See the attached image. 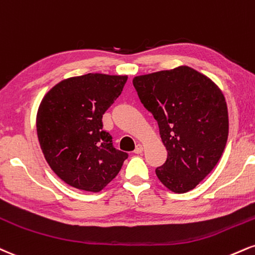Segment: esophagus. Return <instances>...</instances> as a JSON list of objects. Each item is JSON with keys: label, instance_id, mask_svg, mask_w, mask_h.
<instances>
[{"label": "esophagus", "instance_id": "1", "mask_svg": "<svg viewBox=\"0 0 255 255\" xmlns=\"http://www.w3.org/2000/svg\"><path fill=\"white\" fill-rule=\"evenodd\" d=\"M142 151H143V146L141 145V143H137L135 149H134V153H136V154H140V153Z\"/></svg>", "mask_w": 255, "mask_h": 255}]
</instances>
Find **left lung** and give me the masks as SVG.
Wrapping results in <instances>:
<instances>
[{"label": "left lung", "instance_id": "left-lung-1", "mask_svg": "<svg viewBox=\"0 0 255 255\" xmlns=\"http://www.w3.org/2000/svg\"><path fill=\"white\" fill-rule=\"evenodd\" d=\"M133 85L166 147V161L155 168L159 180L176 194L195 189L216 166L228 139L222 91L189 66L136 76Z\"/></svg>", "mask_w": 255, "mask_h": 255}]
</instances>
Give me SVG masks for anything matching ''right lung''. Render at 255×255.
I'll return each mask as SVG.
<instances>
[{"mask_svg":"<svg viewBox=\"0 0 255 255\" xmlns=\"http://www.w3.org/2000/svg\"><path fill=\"white\" fill-rule=\"evenodd\" d=\"M127 78L88 73L64 79L42 98L36 114L40 147L53 172L72 188L101 191L127 159L102 129V116Z\"/></svg>","mask_w":255,"mask_h":255,"instance_id":"1","label":"right lung"}]
</instances>
